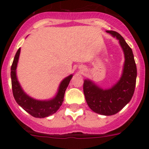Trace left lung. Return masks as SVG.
I'll use <instances>...</instances> for the list:
<instances>
[{
	"mask_svg": "<svg viewBox=\"0 0 149 149\" xmlns=\"http://www.w3.org/2000/svg\"><path fill=\"white\" fill-rule=\"evenodd\" d=\"M119 40L124 53L125 62L120 80L111 88H104L95 84L92 80L85 79L84 93L88 107L95 113L110 116L117 114L130 102L134 92L137 66L132 50L119 33L106 31Z\"/></svg>",
	"mask_w": 149,
	"mask_h": 149,
	"instance_id": "obj_1",
	"label": "left lung"
}]
</instances>
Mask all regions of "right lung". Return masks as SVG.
<instances>
[{"instance_id":"1","label":"right lung","mask_w":149,"mask_h":149,"mask_svg":"<svg viewBox=\"0 0 149 149\" xmlns=\"http://www.w3.org/2000/svg\"><path fill=\"white\" fill-rule=\"evenodd\" d=\"M20 53V48L16 52L11 67V80H12V92L15 100L17 104L22 107L26 112L35 117L43 118L49 117L57 112L63 102L64 95L73 74H70L65 77L60 84L58 92L55 96L49 100H37L29 96L22 88L17 77V63Z\"/></svg>"}]
</instances>
